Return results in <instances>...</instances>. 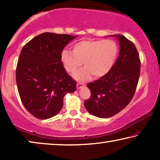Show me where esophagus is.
<instances>
[{
  "mask_svg": "<svg viewBox=\"0 0 160 160\" xmlns=\"http://www.w3.org/2000/svg\"><path fill=\"white\" fill-rule=\"evenodd\" d=\"M84 86V84H83V83H82V82H78V83H77V88L78 89H80V88H82V87Z\"/></svg>",
  "mask_w": 160,
  "mask_h": 160,
  "instance_id": "esophagus-1",
  "label": "esophagus"
}]
</instances>
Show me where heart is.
Segmentation results:
<instances>
[{
  "label": "heart",
  "instance_id": "obj_1",
  "mask_svg": "<svg viewBox=\"0 0 160 160\" xmlns=\"http://www.w3.org/2000/svg\"><path fill=\"white\" fill-rule=\"evenodd\" d=\"M118 54V47L112 40H82L76 43L73 52L64 49L61 52L62 64L68 73H74L81 65L84 68L75 73L74 78L84 81L90 77L100 78L113 67Z\"/></svg>",
  "mask_w": 160,
  "mask_h": 160
}]
</instances>
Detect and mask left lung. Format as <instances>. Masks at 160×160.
<instances>
[{"instance_id": "8db88e82", "label": "left lung", "mask_w": 160, "mask_h": 160, "mask_svg": "<svg viewBox=\"0 0 160 160\" xmlns=\"http://www.w3.org/2000/svg\"><path fill=\"white\" fill-rule=\"evenodd\" d=\"M120 44L119 54L106 75L87 84L91 96L84 106L95 117L109 118L130 103L139 80L141 60L132 41L122 35H115Z\"/></svg>"}]
</instances>
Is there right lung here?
<instances>
[{
    "label": "right lung",
    "mask_w": 160,
    "mask_h": 160,
    "mask_svg": "<svg viewBox=\"0 0 160 160\" xmlns=\"http://www.w3.org/2000/svg\"><path fill=\"white\" fill-rule=\"evenodd\" d=\"M76 36L43 32L24 46L16 69L19 95L28 112L40 119L60 112L63 98L76 91V83L66 73L60 55Z\"/></svg>",
    "instance_id": "obj_1"
}]
</instances>
